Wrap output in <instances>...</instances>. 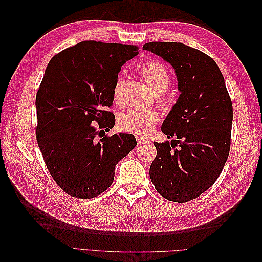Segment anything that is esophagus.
<instances>
[{
    "label": "esophagus",
    "mask_w": 262,
    "mask_h": 262,
    "mask_svg": "<svg viewBox=\"0 0 262 262\" xmlns=\"http://www.w3.org/2000/svg\"><path fill=\"white\" fill-rule=\"evenodd\" d=\"M137 141H138V144H143V143H145V142H148L147 139H145L143 137H140V136L137 137Z\"/></svg>",
    "instance_id": "1"
}]
</instances>
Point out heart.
<instances>
[{
  "mask_svg": "<svg viewBox=\"0 0 262 262\" xmlns=\"http://www.w3.org/2000/svg\"><path fill=\"white\" fill-rule=\"evenodd\" d=\"M140 73L146 84L156 95L164 93L169 87L170 75L162 63L147 61L140 68ZM122 80L118 78L113 90L114 100L117 105L122 104L121 99ZM160 114L155 109H129L119 117V126L123 131H128L142 136H147L154 126L160 122Z\"/></svg>",
  "mask_w": 262,
  "mask_h": 262,
  "instance_id": "b5f03b06",
  "label": "heart"
}]
</instances>
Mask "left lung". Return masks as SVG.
Masks as SVG:
<instances>
[{
	"instance_id": "1",
	"label": "left lung",
	"mask_w": 262,
	"mask_h": 262,
	"mask_svg": "<svg viewBox=\"0 0 262 262\" xmlns=\"http://www.w3.org/2000/svg\"><path fill=\"white\" fill-rule=\"evenodd\" d=\"M143 50L169 63L180 93L162 124L171 141L154 142L149 177L165 199L187 202L207 191L223 170L231 147L232 100L215 61L200 50L160 41L145 43Z\"/></svg>"
}]
</instances>
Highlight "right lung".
Wrapping results in <instances>:
<instances>
[{"mask_svg":"<svg viewBox=\"0 0 262 262\" xmlns=\"http://www.w3.org/2000/svg\"><path fill=\"white\" fill-rule=\"evenodd\" d=\"M138 49L82 41L55 54L45 71L36 96V137L50 175L70 195L91 199L104 192L116 165L137 145L131 133H101L114 128L108 110L114 86Z\"/></svg>","mask_w":262,"mask_h":262,"instance_id":"1","label":"right lung"}]
</instances>
